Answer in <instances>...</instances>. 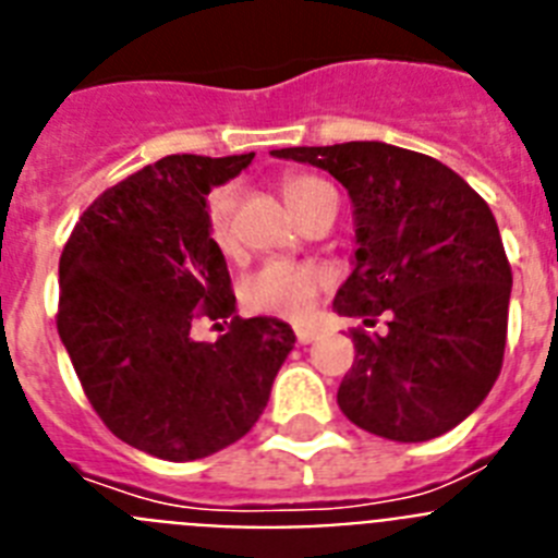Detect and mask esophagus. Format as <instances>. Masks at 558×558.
Masks as SVG:
<instances>
[{"label": "esophagus", "mask_w": 558, "mask_h": 558, "mask_svg": "<svg viewBox=\"0 0 558 558\" xmlns=\"http://www.w3.org/2000/svg\"><path fill=\"white\" fill-rule=\"evenodd\" d=\"M315 338H318V332H315V329H310V327L295 329V340H299V343H302V347H307V343H313Z\"/></svg>", "instance_id": "34e87169"}]
</instances>
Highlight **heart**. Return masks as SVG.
I'll use <instances>...</instances> for the list:
<instances>
[{"instance_id": "1", "label": "heart", "mask_w": 558, "mask_h": 558, "mask_svg": "<svg viewBox=\"0 0 558 558\" xmlns=\"http://www.w3.org/2000/svg\"><path fill=\"white\" fill-rule=\"evenodd\" d=\"M282 195L290 209L307 220L324 201L335 198L327 181L293 172L282 179ZM240 192L234 184H223L206 198V229L209 240L229 254L234 248V211ZM327 288V274L315 265L293 263V259H270L243 282V302L251 313L274 315L284 322H307L315 313L318 295Z\"/></svg>"}]
</instances>
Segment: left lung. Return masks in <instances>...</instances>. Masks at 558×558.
<instances>
[{"label": "left lung", "instance_id": "1", "mask_svg": "<svg viewBox=\"0 0 558 558\" xmlns=\"http://www.w3.org/2000/svg\"><path fill=\"white\" fill-rule=\"evenodd\" d=\"M322 167L354 204V270L335 313L352 329L354 363L338 405L363 430L427 441L461 425L495 386L509 329L511 265L489 204L425 153L386 142L282 147Z\"/></svg>", "mask_w": 558, "mask_h": 558}]
</instances>
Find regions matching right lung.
<instances>
[{
    "mask_svg": "<svg viewBox=\"0 0 558 558\" xmlns=\"http://www.w3.org/2000/svg\"><path fill=\"white\" fill-rule=\"evenodd\" d=\"M254 153L165 156L106 190L63 245L58 335L83 393L125 445L195 461L234 445L268 405L295 343L279 318H240L206 195ZM230 322L215 344L195 320Z\"/></svg>",
    "mask_w": 558,
    "mask_h": 558,
    "instance_id": "add662e5",
    "label": "right lung"
}]
</instances>
